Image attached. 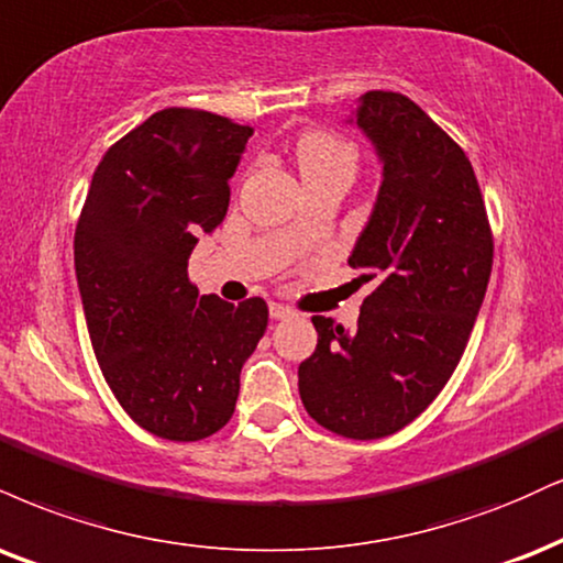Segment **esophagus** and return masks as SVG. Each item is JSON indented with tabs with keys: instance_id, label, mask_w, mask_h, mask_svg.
<instances>
[{
	"instance_id": "esophagus-1",
	"label": "esophagus",
	"mask_w": 563,
	"mask_h": 563,
	"mask_svg": "<svg viewBox=\"0 0 563 563\" xmlns=\"http://www.w3.org/2000/svg\"><path fill=\"white\" fill-rule=\"evenodd\" d=\"M296 311L290 309V307H286V303H269V317H273V320H288V317H294Z\"/></svg>"
}]
</instances>
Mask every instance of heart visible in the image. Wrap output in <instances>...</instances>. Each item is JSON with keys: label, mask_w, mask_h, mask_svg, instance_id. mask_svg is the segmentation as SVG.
I'll list each match as a JSON object with an SVG mask.
<instances>
[{"label": "heart", "mask_w": 563, "mask_h": 563, "mask_svg": "<svg viewBox=\"0 0 563 563\" xmlns=\"http://www.w3.org/2000/svg\"><path fill=\"white\" fill-rule=\"evenodd\" d=\"M296 159H299L301 175L320 170H346L354 175L358 152L341 133L314 128V131L301 133L299 144H296Z\"/></svg>", "instance_id": "1"}]
</instances>
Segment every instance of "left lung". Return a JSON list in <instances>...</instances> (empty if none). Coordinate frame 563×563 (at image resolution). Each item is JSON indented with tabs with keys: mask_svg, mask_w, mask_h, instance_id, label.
I'll list each match as a JSON object with an SVG mask.
<instances>
[{
	"mask_svg": "<svg viewBox=\"0 0 563 563\" xmlns=\"http://www.w3.org/2000/svg\"><path fill=\"white\" fill-rule=\"evenodd\" d=\"M356 125L383 159L375 212L349 264L364 299L356 330L311 317L303 409L351 440L393 435L422 415L462 358L493 269V230L464 148L398 91H367Z\"/></svg>",
	"mask_w": 563,
	"mask_h": 563,
	"instance_id": "1",
	"label": "left lung"
}]
</instances>
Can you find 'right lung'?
<instances>
[{
    "label": "right lung",
    "mask_w": 563,
    "mask_h": 563,
    "mask_svg": "<svg viewBox=\"0 0 563 563\" xmlns=\"http://www.w3.org/2000/svg\"><path fill=\"white\" fill-rule=\"evenodd\" d=\"M249 125L191 107L154 112L107 148L76 225V275L93 354L135 424L165 440L214 435L267 301L228 303L188 280L196 235L225 220Z\"/></svg>",
    "instance_id": "right-lung-1"
}]
</instances>
